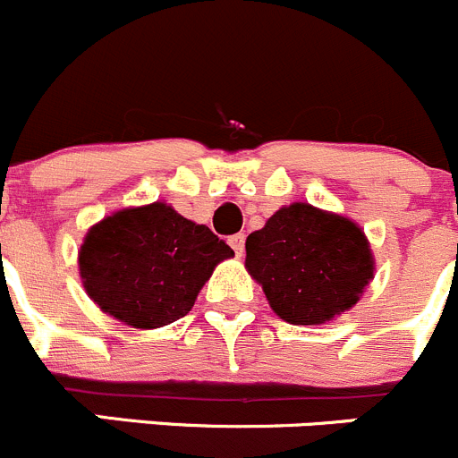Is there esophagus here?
I'll return each instance as SVG.
<instances>
[{"label": "esophagus", "mask_w": 458, "mask_h": 458, "mask_svg": "<svg viewBox=\"0 0 458 458\" xmlns=\"http://www.w3.org/2000/svg\"><path fill=\"white\" fill-rule=\"evenodd\" d=\"M229 245L236 251V256H242V251H245V233H236V236L229 238Z\"/></svg>", "instance_id": "esophagus-1"}]
</instances>
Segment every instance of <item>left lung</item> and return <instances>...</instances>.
I'll return each mask as SVG.
<instances>
[{"label":"left lung","mask_w":458,"mask_h":458,"mask_svg":"<svg viewBox=\"0 0 458 458\" xmlns=\"http://www.w3.org/2000/svg\"><path fill=\"white\" fill-rule=\"evenodd\" d=\"M245 267L269 308L294 326L351 310L376 272L371 242L351 217L308 202L281 207L245 242Z\"/></svg>","instance_id":"obj_1"}]
</instances>
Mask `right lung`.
Returning <instances> with one entry per match:
<instances>
[{"label": "right lung", "instance_id": "obj_1", "mask_svg": "<svg viewBox=\"0 0 458 458\" xmlns=\"http://www.w3.org/2000/svg\"><path fill=\"white\" fill-rule=\"evenodd\" d=\"M233 250L166 202L128 207L89 226L78 250L87 297L106 315L152 330L189 315Z\"/></svg>", "mask_w": 458, "mask_h": 458}]
</instances>
